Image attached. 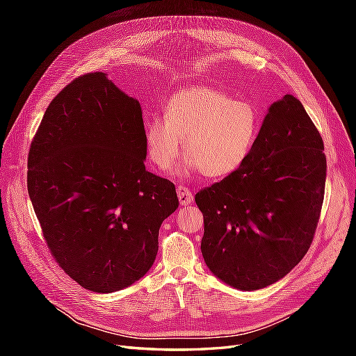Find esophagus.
<instances>
[{
    "label": "esophagus",
    "instance_id": "34e87169",
    "mask_svg": "<svg viewBox=\"0 0 356 356\" xmlns=\"http://www.w3.org/2000/svg\"><path fill=\"white\" fill-rule=\"evenodd\" d=\"M177 195H178V199H179L181 204H190V203H193V200H195L191 190L184 187V186L177 187Z\"/></svg>",
    "mask_w": 356,
    "mask_h": 356
}]
</instances>
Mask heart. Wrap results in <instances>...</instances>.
<instances>
[{"label": "heart", "mask_w": 356, "mask_h": 356, "mask_svg": "<svg viewBox=\"0 0 356 356\" xmlns=\"http://www.w3.org/2000/svg\"><path fill=\"white\" fill-rule=\"evenodd\" d=\"M261 124L254 102L233 99L209 86H191L174 93L163 118L145 123V149L157 168L168 169L178 159L184 139L187 159L179 174L200 169L207 178H222L245 165Z\"/></svg>", "instance_id": "obj_1"}]
</instances>
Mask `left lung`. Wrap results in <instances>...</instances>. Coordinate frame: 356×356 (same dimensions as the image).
<instances>
[{"instance_id": "1", "label": "left lung", "mask_w": 356, "mask_h": 356, "mask_svg": "<svg viewBox=\"0 0 356 356\" xmlns=\"http://www.w3.org/2000/svg\"><path fill=\"white\" fill-rule=\"evenodd\" d=\"M325 178L318 129L301 102L285 95L268 106L245 165L196 195L209 270L242 291L288 275L314 239Z\"/></svg>"}]
</instances>
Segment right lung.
Masks as SVG:
<instances>
[{"instance_id":"1","label":"right lung","mask_w":356,"mask_h":356,"mask_svg":"<svg viewBox=\"0 0 356 356\" xmlns=\"http://www.w3.org/2000/svg\"><path fill=\"white\" fill-rule=\"evenodd\" d=\"M141 105L104 72L50 102L28 154V193L59 266L83 288L114 293L152 268L174 182L145 170Z\"/></svg>"}]
</instances>
